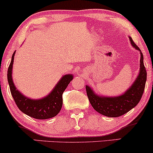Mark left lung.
Masks as SVG:
<instances>
[{
  "mask_svg": "<svg viewBox=\"0 0 153 153\" xmlns=\"http://www.w3.org/2000/svg\"><path fill=\"white\" fill-rule=\"evenodd\" d=\"M132 45L140 52V71L132 86L124 94L118 97H101L95 95L91 88L86 86V92L88 99L93 108L107 117H117L124 115L137 105L143 96L147 80V72L143 63V55L140 49L130 37Z\"/></svg>",
  "mask_w": 153,
  "mask_h": 153,
  "instance_id": "obj_1",
  "label": "left lung"
}]
</instances>
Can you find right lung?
<instances>
[{
  "instance_id": "1",
  "label": "right lung",
  "mask_w": 153,
  "mask_h": 153,
  "mask_svg": "<svg viewBox=\"0 0 153 153\" xmlns=\"http://www.w3.org/2000/svg\"><path fill=\"white\" fill-rule=\"evenodd\" d=\"M12 56L11 61L8 69L7 76L10 86V93L13 97L16 105L21 111L28 116L38 120H45L55 117L60 111L62 105V93L68 87L70 82L73 80V75H65L62 76L50 94L39 100H31L22 95L16 90L12 79V68L14 55Z\"/></svg>"
}]
</instances>
